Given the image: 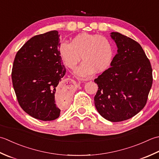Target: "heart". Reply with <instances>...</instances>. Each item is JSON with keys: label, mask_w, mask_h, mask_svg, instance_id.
<instances>
[{"label": "heart", "mask_w": 159, "mask_h": 159, "mask_svg": "<svg viewBox=\"0 0 159 159\" xmlns=\"http://www.w3.org/2000/svg\"><path fill=\"white\" fill-rule=\"evenodd\" d=\"M58 53L64 64L74 69L80 60L83 63L75 70L79 77H89L102 73L111 66L114 57L111 42L102 35L82 33L71 39L70 43L63 42L58 47Z\"/></svg>", "instance_id": "obj_1"}]
</instances>
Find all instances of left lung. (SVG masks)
<instances>
[{
  "label": "left lung",
  "instance_id": "1",
  "mask_svg": "<svg viewBox=\"0 0 159 159\" xmlns=\"http://www.w3.org/2000/svg\"><path fill=\"white\" fill-rule=\"evenodd\" d=\"M111 36L117 53L111 66L94 80L99 87L94 102L100 115L119 122L144 108L153 78L150 61L137 42L118 32H112Z\"/></svg>",
  "mask_w": 159,
  "mask_h": 159
}]
</instances>
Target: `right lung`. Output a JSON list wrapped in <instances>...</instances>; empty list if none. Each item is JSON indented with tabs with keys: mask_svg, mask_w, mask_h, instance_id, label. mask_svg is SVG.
<instances>
[{
	"mask_svg": "<svg viewBox=\"0 0 159 159\" xmlns=\"http://www.w3.org/2000/svg\"><path fill=\"white\" fill-rule=\"evenodd\" d=\"M59 37L56 30L32 37L18 51L13 64L11 79L19 105L42 121L59 117L56 99L66 105L72 94L70 86L61 82L66 68L58 53Z\"/></svg>",
	"mask_w": 159,
	"mask_h": 159,
	"instance_id": "add662e5",
	"label": "right lung"
}]
</instances>
